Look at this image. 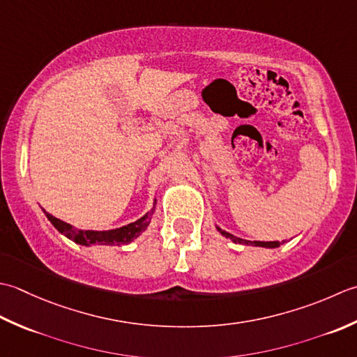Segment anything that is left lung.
<instances>
[{
    "mask_svg": "<svg viewBox=\"0 0 357 357\" xmlns=\"http://www.w3.org/2000/svg\"><path fill=\"white\" fill-rule=\"evenodd\" d=\"M217 231H220V234H222V236H225V237L231 238L232 242H234V243H242V245H252V246H261V248H278V246H280L283 242H285V240H283V242H251V240H245V238H240V237L232 236V234H229V232H227V231L220 229L219 227H217Z\"/></svg>",
    "mask_w": 357,
    "mask_h": 357,
    "instance_id": "1",
    "label": "left lung"
}]
</instances>
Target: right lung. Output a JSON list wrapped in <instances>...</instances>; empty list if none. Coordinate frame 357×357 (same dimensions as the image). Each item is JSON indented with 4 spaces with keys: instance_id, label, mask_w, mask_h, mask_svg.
<instances>
[{
    "instance_id": "right-lung-1",
    "label": "right lung",
    "mask_w": 357,
    "mask_h": 357,
    "mask_svg": "<svg viewBox=\"0 0 357 357\" xmlns=\"http://www.w3.org/2000/svg\"><path fill=\"white\" fill-rule=\"evenodd\" d=\"M155 209V200H154V206L149 211V213L144 214L140 219L125 225L121 228H115V229H109V231H91V229H77L72 227V225L63 222L60 219H56L52 214L46 213L45 214L47 219L50 220V223L61 232L63 236H66L68 238L74 240L75 243L78 245H84V246H91V245H125V243H130L134 238H137L142 232L149 227L151 223V215L154 214Z\"/></svg>"
}]
</instances>
